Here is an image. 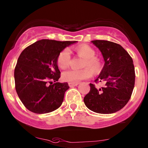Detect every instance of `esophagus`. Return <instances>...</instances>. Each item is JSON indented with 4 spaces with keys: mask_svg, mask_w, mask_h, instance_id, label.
<instances>
[{
    "mask_svg": "<svg viewBox=\"0 0 148 148\" xmlns=\"http://www.w3.org/2000/svg\"><path fill=\"white\" fill-rule=\"evenodd\" d=\"M79 84L78 82H76V83H69V86L70 87H74V86H77V85Z\"/></svg>",
    "mask_w": 148,
    "mask_h": 148,
    "instance_id": "1",
    "label": "esophagus"
}]
</instances>
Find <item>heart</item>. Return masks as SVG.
I'll use <instances>...</instances> for the list:
<instances>
[{"mask_svg":"<svg viewBox=\"0 0 148 148\" xmlns=\"http://www.w3.org/2000/svg\"><path fill=\"white\" fill-rule=\"evenodd\" d=\"M74 51L79 57L84 58L82 67H86L81 70L69 69L64 71L62 74V79L64 82L69 83H76L80 80L91 78L93 76V71L97 72L99 69V64L96 59H95V52L90 46L82 45L74 48ZM71 61V53L67 48L62 49L57 56V64L59 67L64 69L69 66ZM92 70H91L90 69Z\"/></svg>","mask_w":148,"mask_h":148,"instance_id":"b5f03b06","label":"heart"}]
</instances>
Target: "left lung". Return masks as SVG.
I'll list each match as a JSON object with an SVG mask.
<instances>
[{
    "label": "left lung",
    "instance_id": "obj_1",
    "mask_svg": "<svg viewBox=\"0 0 148 148\" xmlns=\"http://www.w3.org/2000/svg\"><path fill=\"white\" fill-rule=\"evenodd\" d=\"M91 42L101 52L105 63L96 83L105 86L96 88L90 84V91L84 98L88 109L102 114H109L123 108L133 93L135 85V68L130 54L122 46L107 40Z\"/></svg>",
    "mask_w": 148,
    "mask_h": 148
}]
</instances>
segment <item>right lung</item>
<instances>
[{
    "label": "right lung",
    "mask_w": 148,
    "mask_h": 148,
    "mask_svg": "<svg viewBox=\"0 0 148 148\" xmlns=\"http://www.w3.org/2000/svg\"><path fill=\"white\" fill-rule=\"evenodd\" d=\"M77 42L41 40L21 52L14 71L15 90L29 111L43 114L62 105L69 86L57 82L60 71L57 58L62 49Z\"/></svg>",
    "instance_id": "right-lung-1"
}]
</instances>
